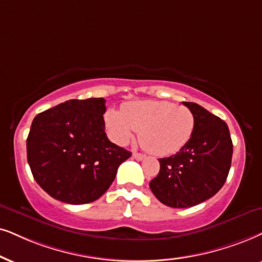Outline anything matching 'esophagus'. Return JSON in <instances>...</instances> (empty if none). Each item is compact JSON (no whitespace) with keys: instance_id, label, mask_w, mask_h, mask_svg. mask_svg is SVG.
Returning a JSON list of instances; mask_svg holds the SVG:
<instances>
[{"instance_id":"esophagus-1","label":"esophagus","mask_w":262,"mask_h":262,"mask_svg":"<svg viewBox=\"0 0 262 262\" xmlns=\"http://www.w3.org/2000/svg\"><path fill=\"white\" fill-rule=\"evenodd\" d=\"M133 157H134L135 160H137V161H142V160H144L145 157H146V156L142 155V154H138V152H134V154H133Z\"/></svg>"}]
</instances>
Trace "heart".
<instances>
[{
	"instance_id": "1",
	"label": "heart",
	"mask_w": 262,
	"mask_h": 262,
	"mask_svg": "<svg viewBox=\"0 0 262 262\" xmlns=\"http://www.w3.org/2000/svg\"><path fill=\"white\" fill-rule=\"evenodd\" d=\"M105 123L112 140L129 142L135 132L145 150L156 156H170L186 146L193 135L196 120L190 108L169 101L127 102L122 111L110 108Z\"/></svg>"
}]
</instances>
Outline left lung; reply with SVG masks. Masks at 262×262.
I'll use <instances>...</instances> for the list:
<instances>
[{
  "mask_svg": "<svg viewBox=\"0 0 262 262\" xmlns=\"http://www.w3.org/2000/svg\"><path fill=\"white\" fill-rule=\"evenodd\" d=\"M196 120L193 135L183 150L161 158L150 181L156 198L171 208H190L209 200L226 181L233 145L227 124L196 102H183Z\"/></svg>",
  "mask_w": 262,
  "mask_h": 262,
  "instance_id": "8db88e82",
  "label": "left lung"
}]
</instances>
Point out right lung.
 <instances>
[{"label": "right lung", "instance_id": "obj_1", "mask_svg": "<svg viewBox=\"0 0 262 262\" xmlns=\"http://www.w3.org/2000/svg\"><path fill=\"white\" fill-rule=\"evenodd\" d=\"M104 98L72 99L38 114L26 140L28 163L49 196L69 204L100 198L132 154L105 133Z\"/></svg>", "mask_w": 262, "mask_h": 262}]
</instances>
